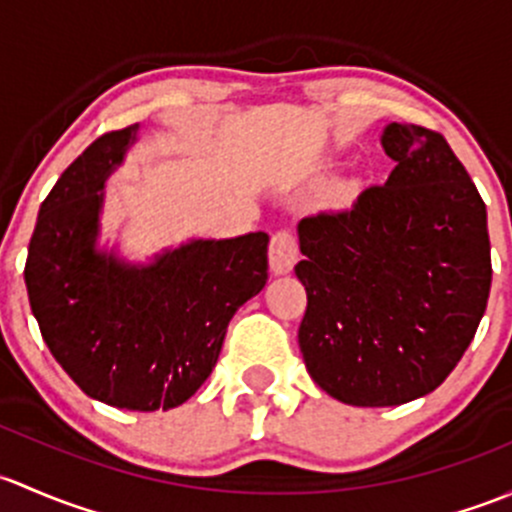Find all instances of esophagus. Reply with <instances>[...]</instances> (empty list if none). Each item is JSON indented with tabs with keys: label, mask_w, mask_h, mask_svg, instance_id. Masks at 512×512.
<instances>
[{
	"label": "esophagus",
	"mask_w": 512,
	"mask_h": 512,
	"mask_svg": "<svg viewBox=\"0 0 512 512\" xmlns=\"http://www.w3.org/2000/svg\"><path fill=\"white\" fill-rule=\"evenodd\" d=\"M268 261L273 273H288L298 261V236L291 229H281L271 236Z\"/></svg>",
	"instance_id": "1"
}]
</instances>
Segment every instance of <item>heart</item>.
I'll use <instances>...</instances> for the list:
<instances>
[{
  "instance_id": "heart-1",
  "label": "heart",
  "mask_w": 512,
  "mask_h": 512,
  "mask_svg": "<svg viewBox=\"0 0 512 512\" xmlns=\"http://www.w3.org/2000/svg\"><path fill=\"white\" fill-rule=\"evenodd\" d=\"M342 197H350V187H345V189H342Z\"/></svg>"
}]
</instances>
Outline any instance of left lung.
Wrapping results in <instances>:
<instances>
[{
	"instance_id": "8db88e82",
	"label": "left lung",
	"mask_w": 512,
	"mask_h": 512,
	"mask_svg": "<svg viewBox=\"0 0 512 512\" xmlns=\"http://www.w3.org/2000/svg\"><path fill=\"white\" fill-rule=\"evenodd\" d=\"M382 145L397 162L387 182L298 224L300 352L352 407L434 392L471 345L493 276L486 204L444 135L392 123Z\"/></svg>"
}]
</instances>
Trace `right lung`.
Listing matches in <instances>:
<instances>
[{
	"mask_svg": "<svg viewBox=\"0 0 512 512\" xmlns=\"http://www.w3.org/2000/svg\"><path fill=\"white\" fill-rule=\"evenodd\" d=\"M138 125L100 135L41 202L24 266L31 313L68 377L133 412L187 402L217 365L236 310L266 286L268 234L192 241L150 266L98 254L108 172Z\"/></svg>",
	"mask_w": 512,
	"mask_h": 512,
	"instance_id": "obj_1",
	"label": "right lung"
}]
</instances>
